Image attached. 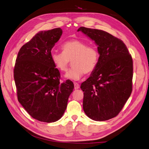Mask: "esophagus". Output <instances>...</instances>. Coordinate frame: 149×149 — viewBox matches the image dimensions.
I'll return each mask as SVG.
<instances>
[{"label": "esophagus", "mask_w": 149, "mask_h": 149, "mask_svg": "<svg viewBox=\"0 0 149 149\" xmlns=\"http://www.w3.org/2000/svg\"><path fill=\"white\" fill-rule=\"evenodd\" d=\"M74 89H79V87H80L79 84L78 83H74Z\"/></svg>", "instance_id": "obj_1"}]
</instances>
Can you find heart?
<instances>
[{"mask_svg": "<svg viewBox=\"0 0 149 149\" xmlns=\"http://www.w3.org/2000/svg\"><path fill=\"white\" fill-rule=\"evenodd\" d=\"M62 53L52 52L51 60L56 68L66 72L73 62V68L65 74L68 79L77 81L84 73H91L95 70L100 59L97 48L79 40L66 42L61 46Z\"/></svg>", "mask_w": 149, "mask_h": 149, "instance_id": "heart-1", "label": "heart"}]
</instances>
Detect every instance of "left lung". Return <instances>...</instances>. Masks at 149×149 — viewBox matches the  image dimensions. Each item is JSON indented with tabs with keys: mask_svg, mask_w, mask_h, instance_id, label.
<instances>
[{
	"mask_svg": "<svg viewBox=\"0 0 149 149\" xmlns=\"http://www.w3.org/2000/svg\"><path fill=\"white\" fill-rule=\"evenodd\" d=\"M97 45L98 63L91 76L81 83L83 110L96 121L107 120L120 112L132 91L133 61L121 40L97 29L81 26Z\"/></svg>",
	"mask_w": 149,
	"mask_h": 149,
	"instance_id": "obj_1",
	"label": "left lung"
}]
</instances>
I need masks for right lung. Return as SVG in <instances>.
<instances>
[{
  "label": "right lung",
  "mask_w": 149,
  "mask_h": 149,
  "mask_svg": "<svg viewBox=\"0 0 149 149\" xmlns=\"http://www.w3.org/2000/svg\"><path fill=\"white\" fill-rule=\"evenodd\" d=\"M63 31H41L21 47L13 77L18 101L35 119L44 123L59 120L74 89L70 79L60 83V73L53 64L51 51Z\"/></svg>",
  "instance_id": "right-lung-1"
}]
</instances>
